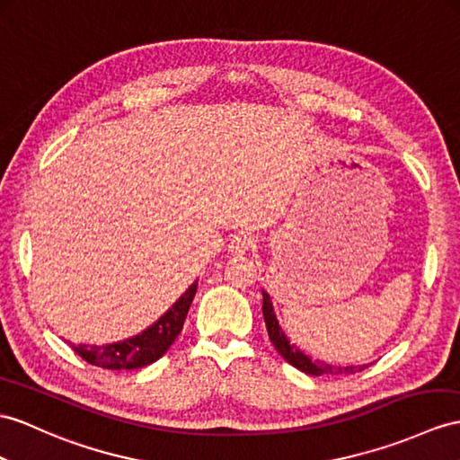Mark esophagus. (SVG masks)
Wrapping results in <instances>:
<instances>
[{
	"instance_id": "34e87169",
	"label": "esophagus",
	"mask_w": 460,
	"mask_h": 460,
	"mask_svg": "<svg viewBox=\"0 0 460 460\" xmlns=\"http://www.w3.org/2000/svg\"><path fill=\"white\" fill-rule=\"evenodd\" d=\"M252 248H253V240L250 236H245V234H238V236H234L228 243V252L232 255H243Z\"/></svg>"
}]
</instances>
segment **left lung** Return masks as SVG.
Wrapping results in <instances>:
<instances>
[{
  "instance_id": "8db88e82",
  "label": "left lung",
  "mask_w": 460,
  "mask_h": 460,
  "mask_svg": "<svg viewBox=\"0 0 460 460\" xmlns=\"http://www.w3.org/2000/svg\"><path fill=\"white\" fill-rule=\"evenodd\" d=\"M263 318H265V326H267V333H269V340L275 345V349L279 351V355L283 357V359L296 367L298 371L306 373V375H355L359 373L365 368L363 367H333V365H326V363H320V361H312L310 357H306L300 349H296L295 345H290V341L287 340L285 332L279 328V322L275 318V312H273V305H271V298L263 290Z\"/></svg>"
}]
</instances>
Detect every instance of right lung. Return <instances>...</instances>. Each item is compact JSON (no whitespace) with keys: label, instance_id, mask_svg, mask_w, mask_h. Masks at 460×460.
I'll return each mask as SVG.
<instances>
[{"label":"right lung","instance_id":"obj_1","mask_svg":"<svg viewBox=\"0 0 460 460\" xmlns=\"http://www.w3.org/2000/svg\"><path fill=\"white\" fill-rule=\"evenodd\" d=\"M197 283L189 287L183 296L165 312V314L144 330L140 335H134L130 340L109 343V345H75L74 351L82 357L89 365L101 368H111V371H120V368H140L158 361L160 357L170 349L175 338L183 330V322L187 318L189 306L195 298Z\"/></svg>","mask_w":460,"mask_h":460}]
</instances>
